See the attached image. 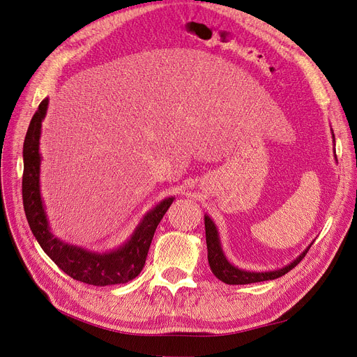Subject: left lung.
I'll use <instances>...</instances> for the list:
<instances>
[{
  "mask_svg": "<svg viewBox=\"0 0 357 357\" xmlns=\"http://www.w3.org/2000/svg\"><path fill=\"white\" fill-rule=\"evenodd\" d=\"M331 136H333V143L335 146L333 130H331ZM333 153H334V159L337 160L335 149H333ZM204 224H205V240H207V250H208V264H210L211 272L215 275V278H218L221 280V282L229 284V285H248V284L264 282V280H272V279L284 276L303 260V257L307 255V252L310 250L311 245L314 243V241H311L301 253H299L292 261H289V264L285 265L284 268L273 269V271H261V272L246 271V269L234 266L227 259L226 253L222 252L218 229L208 214L204 215Z\"/></svg>",
  "mask_w": 357,
  "mask_h": 357,
  "instance_id": "left-lung-1",
  "label": "left lung"
}]
</instances>
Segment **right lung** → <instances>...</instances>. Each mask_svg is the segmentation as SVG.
Segmentation results:
<instances>
[{"label": "right lung", "mask_w": 357, "mask_h": 357, "mask_svg": "<svg viewBox=\"0 0 357 357\" xmlns=\"http://www.w3.org/2000/svg\"><path fill=\"white\" fill-rule=\"evenodd\" d=\"M47 107L49 98H45L30 121L23 144V205L30 230L43 252L70 278L96 287L127 284L142 272L158 224L175 197H167L149 210L130 237L116 249L96 252L56 237L49 226L40 191V136Z\"/></svg>", "instance_id": "obj_1"}]
</instances>
